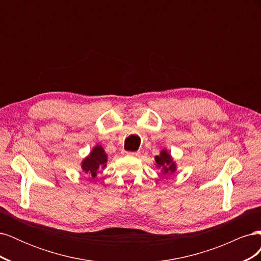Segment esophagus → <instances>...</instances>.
Returning <instances> with one entry per match:
<instances>
[{
	"label": "esophagus",
	"mask_w": 261,
	"mask_h": 261,
	"mask_svg": "<svg viewBox=\"0 0 261 261\" xmlns=\"http://www.w3.org/2000/svg\"><path fill=\"white\" fill-rule=\"evenodd\" d=\"M126 154L130 155V156H138L140 154V152L139 151H136V152H126Z\"/></svg>",
	"instance_id": "esophagus-1"
}]
</instances>
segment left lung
Segmentation results:
<instances>
[{
  "mask_svg": "<svg viewBox=\"0 0 261 261\" xmlns=\"http://www.w3.org/2000/svg\"><path fill=\"white\" fill-rule=\"evenodd\" d=\"M155 160V167L159 169L162 173V176H170L173 175L177 170V164L173 159V156L169 152L168 149L162 148L160 150V153L154 156Z\"/></svg>",
  "mask_w": 261,
  "mask_h": 261,
  "instance_id": "obj_1",
  "label": "left lung"
}]
</instances>
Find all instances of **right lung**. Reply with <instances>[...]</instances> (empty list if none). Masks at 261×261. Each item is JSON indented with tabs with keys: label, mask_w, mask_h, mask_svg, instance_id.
<instances>
[{
	"label": "right lung",
	"mask_w": 261,
	"mask_h": 261,
	"mask_svg": "<svg viewBox=\"0 0 261 261\" xmlns=\"http://www.w3.org/2000/svg\"><path fill=\"white\" fill-rule=\"evenodd\" d=\"M108 162V153L105 151L103 147L101 145H96L86 155L81 162V168L85 174L89 176V179H92L97 176L100 169H105Z\"/></svg>",
	"instance_id": "add662e5"
}]
</instances>
